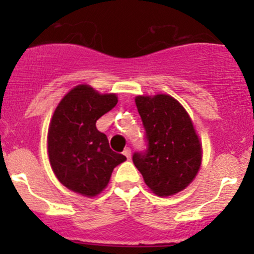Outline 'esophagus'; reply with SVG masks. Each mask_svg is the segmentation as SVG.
Masks as SVG:
<instances>
[{"label":"esophagus","mask_w":254,"mask_h":254,"mask_svg":"<svg viewBox=\"0 0 254 254\" xmlns=\"http://www.w3.org/2000/svg\"><path fill=\"white\" fill-rule=\"evenodd\" d=\"M123 153H124V156H127V160H130V157H131V150H130L129 147L125 148V150L123 151Z\"/></svg>","instance_id":"1"}]
</instances>
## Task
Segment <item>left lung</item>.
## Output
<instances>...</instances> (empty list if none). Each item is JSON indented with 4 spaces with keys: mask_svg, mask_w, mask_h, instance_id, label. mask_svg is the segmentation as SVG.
Returning a JSON list of instances; mask_svg holds the SVG:
<instances>
[{
    "mask_svg": "<svg viewBox=\"0 0 254 254\" xmlns=\"http://www.w3.org/2000/svg\"><path fill=\"white\" fill-rule=\"evenodd\" d=\"M135 103L147 147L135 152L132 162L156 195H173L190 184L201 165V143L193 123L182 104L168 94L137 96Z\"/></svg>",
    "mask_w": 254,
    "mask_h": 254,
    "instance_id": "1",
    "label": "left lung"
}]
</instances>
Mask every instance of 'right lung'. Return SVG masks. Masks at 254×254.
I'll list each match as a JSON object with an SVG mask.
<instances>
[{
	"label": "right lung",
	"instance_id": "obj_1",
	"mask_svg": "<svg viewBox=\"0 0 254 254\" xmlns=\"http://www.w3.org/2000/svg\"><path fill=\"white\" fill-rule=\"evenodd\" d=\"M117 103V94H101L79 84L56 107L49 125V160L56 178L70 190L96 196L108 186L113 170L127 160L96 127L97 120Z\"/></svg>",
	"mask_w": 254,
	"mask_h": 254
}]
</instances>
